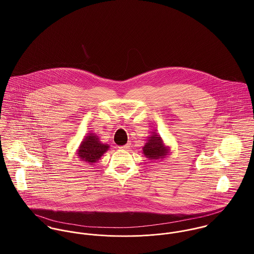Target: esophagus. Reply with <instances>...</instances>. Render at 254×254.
<instances>
[{
  "mask_svg": "<svg viewBox=\"0 0 254 254\" xmlns=\"http://www.w3.org/2000/svg\"><path fill=\"white\" fill-rule=\"evenodd\" d=\"M130 145H131V144H130V143H128V144H126V145H121V146H119V148H121V149H124V150H127V149H129Z\"/></svg>",
  "mask_w": 254,
  "mask_h": 254,
  "instance_id": "1",
  "label": "esophagus"
}]
</instances>
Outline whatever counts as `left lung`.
<instances>
[{"mask_svg":"<svg viewBox=\"0 0 254 254\" xmlns=\"http://www.w3.org/2000/svg\"><path fill=\"white\" fill-rule=\"evenodd\" d=\"M170 152V146L165 145L162 138L155 132L147 137L146 143L143 146V153L150 160H162Z\"/></svg>","mask_w":254,"mask_h":254,"instance_id":"obj_1","label":"left lung"}]
</instances>
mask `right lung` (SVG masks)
<instances>
[{"label":"right lung","mask_w":254,"mask_h":254,"mask_svg":"<svg viewBox=\"0 0 254 254\" xmlns=\"http://www.w3.org/2000/svg\"><path fill=\"white\" fill-rule=\"evenodd\" d=\"M109 148V145L103 144L96 134L88 133L78 146L76 156L80 158V160L92 165L96 163Z\"/></svg>","instance_id":"1"}]
</instances>
